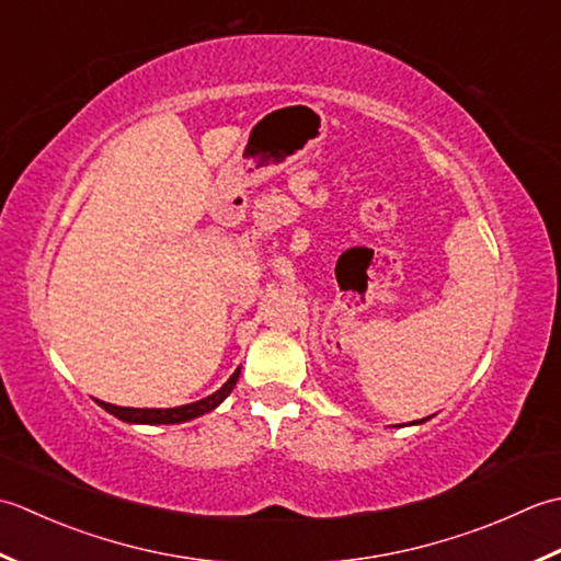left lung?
Masks as SVG:
<instances>
[{"label": "left lung", "mask_w": 561, "mask_h": 561, "mask_svg": "<svg viewBox=\"0 0 561 561\" xmlns=\"http://www.w3.org/2000/svg\"><path fill=\"white\" fill-rule=\"evenodd\" d=\"M421 421H424V419H421ZM421 421H411V424H421Z\"/></svg>", "instance_id": "1"}]
</instances>
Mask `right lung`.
Wrapping results in <instances>:
<instances>
[{
    "label": "right lung",
    "mask_w": 561,
    "mask_h": 561,
    "mask_svg": "<svg viewBox=\"0 0 561 561\" xmlns=\"http://www.w3.org/2000/svg\"><path fill=\"white\" fill-rule=\"evenodd\" d=\"M239 370L237 368L232 373L230 380H227L220 390L213 392L210 397H203L198 402H191L184 407H171V409H133V407H116V404H108V402H99V407H104L108 414H113L116 419L125 421V424H184V421L191 419H198L203 414H208L217 404H222L227 394L234 390V385L239 380Z\"/></svg>",
    "instance_id": "add662e5"
}]
</instances>
